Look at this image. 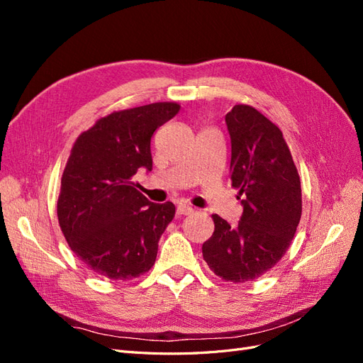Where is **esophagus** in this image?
Returning <instances> with one entry per match:
<instances>
[{
	"instance_id": "obj_1",
	"label": "esophagus",
	"mask_w": 363,
	"mask_h": 363,
	"mask_svg": "<svg viewBox=\"0 0 363 363\" xmlns=\"http://www.w3.org/2000/svg\"><path fill=\"white\" fill-rule=\"evenodd\" d=\"M192 212H194V208L191 206H186V204L177 206V215H191Z\"/></svg>"
}]
</instances>
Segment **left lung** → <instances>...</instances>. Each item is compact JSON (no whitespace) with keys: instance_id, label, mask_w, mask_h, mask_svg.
I'll list each match as a JSON object with an SVG mask.
<instances>
[{"instance_id":"8db88e82","label":"left lung","mask_w":363,"mask_h":363,"mask_svg":"<svg viewBox=\"0 0 363 363\" xmlns=\"http://www.w3.org/2000/svg\"><path fill=\"white\" fill-rule=\"evenodd\" d=\"M232 142L230 179L244 207L236 227L212 215L215 232L203 257L216 276L245 283L283 257L301 218V184L280 128L255 107L238 104L225 115Z\"/></svg>"}]
</instances>
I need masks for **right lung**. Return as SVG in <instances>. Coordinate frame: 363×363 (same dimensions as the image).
<instances>
[{
    "instance_id": "obj_1",
    "label": "right lung",
    "mask_w": 363,
    "mask_h": 363,
    "mask_svg": "<svg viewBox=\"0 0 363 363\" xmlns=\"http://www.w3.org/2000/svg\"><path fill=\"white\" fill-rule=\"evenodd\" d=\"M177 103L113 112L77 138L62 175L57 218L65 239L87 268L112 280L151 269L175 206L151 203L133 183L152 169L151 138L179 113Z\"/></svg>"
}]
</instances>
